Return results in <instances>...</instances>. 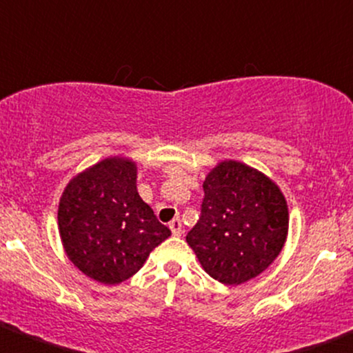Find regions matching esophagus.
<instances>
[{"label":"esophagus","mask_w":353,"mask_h":353,"mask_svg":"<svg viewBox=\"0 0 353 353\" xmlns=\"http://www.w3.org/2000/svg\"><path fill=\"white\" fill-rule=\"evenodd\" d=\"M170 229H172L173 236H176V237L181 236V221L178 219V217L176 219H173L172 223H170Z\"/></svg>","instance_id":"34e87169"}]
</instances>
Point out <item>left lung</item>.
<instances>
[{
	"instance_id": "1",
	"label": "left lung",
	"mask_w": 353,
	"mask_h": 353,
	"mask_svg": "<svg viewBox=\"0 0 353 353\" xmlns=\"http://www.w3.org/2000/svg\"><path fill=\"white\" fill-rule=\"evenodd\" d=\"M201 216L186 236L208 275L224 285L259 276L288 236V204L275 181L249 165L224 160L203 183Z\"/></svg>"
}]
</instances>
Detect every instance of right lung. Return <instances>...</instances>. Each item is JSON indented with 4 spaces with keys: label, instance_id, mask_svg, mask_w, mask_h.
<instances>
[{
    "label": "right lung",
    "instance_id": "right-lung-1",
    "mask_svg": "<svg viewBox=\"0 0 353 353\" xmlns=\"http://www.w3.org/2000/svg\"><path fill=\"white\" fill-rule=\"evenodd\" d=\"M137 165L110 157L73 176L59 203V232L70 262L103 285L137 273L170 237L137 193Z\"/></svg>",
    "mask_w": 353,
    "mask_h": 353
}]
</instances>
